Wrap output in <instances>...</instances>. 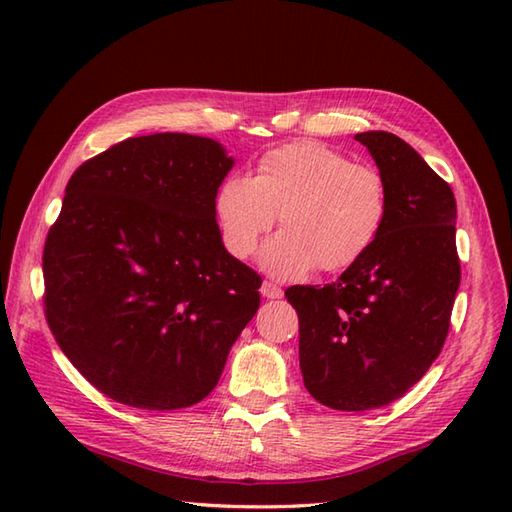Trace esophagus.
Returning <instances> with one entry per match:
<instances>
[{"instance_id":"1","label":"esophagus","mask_w":512,"mask_h":512,"mask_svg":"<svg viewBox=\"0 0 512 512\" xmlns=\"http://www.w3.org/2000/svg\"><path fill=\"white\" fill-rule=\"evenodd\" d=\"M262 295L266 299H279L281 295H284V290H281L277 284H273V281H264V284H262Z\"/></svg>"}]
</instances>
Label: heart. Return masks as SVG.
Wrapping results in <instances>:
<instances>
[{"label":"heart","instance_id":"b5f03b06","mask_svg":"<svg viewBox=\"0 0 512 512\" xmlns=\"http://www.w3.org/2000/svg\"><path fill=\"white\" fill-rule=\"evenodd\" d=\"M387 213L383 173L323 143L268 151L253 178L228 176L215 191L222 244L237 259L255 253L279 215L284 233L266 244L262 264L284 279L350 268L376 244Z\"/></svg>","mask_w":512,"mask_h":512}]
</instances>
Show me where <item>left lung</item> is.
Wrapping results in <instances>:
<instances>
[{"instance_id": "obj_1", "label": "left lung", "mask_w": 512, "mask_h": 512, "mask_svg": "<svg viewBox=\"0 0 512 512\" xmlns=\"http://www.w3.org/2000/svg\"><path fill=\"white\" fill-rule=\"evenodd\" d=\"M354 138L387 182L383 233L339 281L286 290L299 317L303 385L339 411L389 405L427 374L447 341L460 286L449 182L394 134Z\"/></svg>"}]
</instances>
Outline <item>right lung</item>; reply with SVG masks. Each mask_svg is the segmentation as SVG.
Segmentation results:
<instances>
[{
  "label": "right lung",
  "mask_w": 512,
  "mask_h": 512,
  "mask_svg": "<svg viewBox=\"0 0 512 512\" xmlns=\"http://www.w3.org/2000/svg\"><path fill=\"white\" fill-rule=\"evenodd\" d=\"M233 160L211 138H127L72 173L43 246V312L61 352L129 407L213 391L259 308V277L222 244L215 191Z\"/></svg>",
  "instance_id": "add662e5"
}]
</instances>
